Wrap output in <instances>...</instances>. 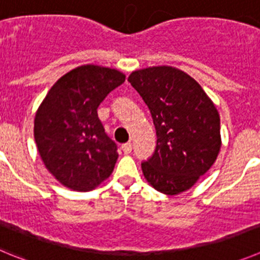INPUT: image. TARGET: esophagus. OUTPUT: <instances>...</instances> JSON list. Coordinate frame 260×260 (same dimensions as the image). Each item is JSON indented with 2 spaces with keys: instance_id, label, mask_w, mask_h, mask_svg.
<instances>
[{
  "instance_id": "34e87169",
  "label": "esophagus",
  "mask_w": 260,
  "mask_h": 260,
  "mask_svg": "<svg viewBox=\"0 0 260 260\" xmlns=\"http://www.w3.org/2000/svg\"><path fill=\"white\" fill-rule=\"evenodd\" d=\"M121 150L124 151V154H129L132 151V144L131 142H127V144L121 145Z\"/></svg>"
}]
</instances>
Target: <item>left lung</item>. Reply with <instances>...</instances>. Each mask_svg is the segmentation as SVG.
Returning a JSON list of instances; mask_svg holds the SVG:
<instances>
[{"label": "left lung", "mask_w": 260, "mask_h": 260, "mask_svg": "<svg viewBox=\"0 0 260 260\" xmlns=\"http://www.w3.org/2000/svg\"><path fill=\"white\" fill-rule=\"evenodd\" d=\"M150 110L156 132L153 156L141 163L155 190L176 196L211 168L220 151V116L202 86L184 71L155 66L128 78Z\"/></svg>", "instance_id": "8db88e82"}]
</instances>
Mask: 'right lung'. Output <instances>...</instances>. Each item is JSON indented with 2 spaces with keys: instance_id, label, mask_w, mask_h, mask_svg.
I'll return each instance as SVG.
<instances>
[{
  "instance_id": "1",
  "label": "right lung",
  "mask_w": 260,
  "mask_h": 260,
  "mask_svg": "<svg viewBox=\"0 0 260 260\" xmlns=\"http://www.w3.org/2000/svg\"><path fill=\"white\" fill-rule=\"evenodd\" d=\"M124 80L115 69L84 64L58 79L37 109V150L62 185L89 191L113 174L116 144L105 133L97 109Z\"/></svg>"
}]
</instances>
